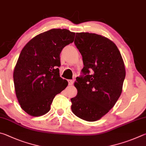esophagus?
Listing matches in <instances>:
<instances>
[{
  "label": "esophagus",
  "mask_w": 146,
  "mask_h": 146,
  "mask_svg": "<svg viewBox=\"0 0 146 146\" xmlns=\"http://www.w3.org/2000/svg\"><path fill=\"white\" fill-rule=\"evenodd\" d=\"M68 82L69 85H72L74 84V80H68Z\"/></svg>",
  "instance_id": "1"
}]
</instances>
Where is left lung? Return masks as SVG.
I'll return each instance as SVG.
<instances>
[{
  "mask_svg": "<svg viewBox=\"0 0 146 146\" xmlns=\"http://www.w3.org/2000/svg\"><path fill=\"white\" fill-rule=\"evenodd\" d=\"M74 43L82 55L84 76L76 78L78 94L70 99L71 110L79 118L96 121L113 108L121 95L124 63L116 45L103 36L77 33Z\"/></svg>",
  "mask_w": 146,
  "mask_h": 146,
  "instance_id": "8db88e82",
  "label": "left lung"
}]
</instances>
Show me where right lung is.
I'll return each instance as SVG.
<instances>
[{
	"label": "right lung",
	"mask_w": 146,
	"mask_h": 146,
	"mask_svg": "<svg viewBox=\"0 0 146 146\" xmlns=\"http://www.w3.org/2000/svg\"><path fill=\"white\" fill-rule=\"evenodd\" d=\"M74 37L68 29H52L33 38L22 48L13 80L19 103L29 115L47 113L54 97L67 86L68 81L60 76V55Z\"/></svg>",
	"instance_id": "add662e5"
}]
</instances>
